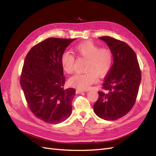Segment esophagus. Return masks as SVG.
I'll use <instances>...</instances> for the list:
<instances>
[{
  "label": "esophagus",
  "instance_id": "esophagus-1",
  "mask_svg": "<svg viewBox=\"0 0 156 156\" xmlns=\"http://www.w3.org/2000/svg\"><path fill=\"white\" fill-rule=\"evenodd\" d=\"M83 92H86V90H80V89H78L76 90V93H77V94H80V93Z\"/></svg>",
  "mask_w": 156,
  "mask_h": 156
}]
</instances>
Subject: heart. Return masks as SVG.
Wrapping results in <instances>:
<instances>
[{"label":"heart","mask_w":156,"mask_h":156,"mask_svg":"<svg viewBox=\"0 0 156 156\" xmlns=\"http://www.w3.org/2000/svg\"><path fill=\"white\" fill-rule=\"evenodd\" d=\"M74 52L79 57L87 59L84 67L87 72L77 73L69 79V84L74 87L88 89L97 81L98 75L105 76L112 67V51L107 48H100L92 41H87L79 44L74 48ZM74 63V55L68 51L64 52L61 57V64L64 72L68 74L73 73Z\"/></svg>","instance_id":"obj_1"}]
</instances>
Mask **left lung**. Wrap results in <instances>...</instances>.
Returning a JSON list of instances; mask_svg holds the SVG:
<instances>
[{
	"mask_svg": "<svg viewBox=\"0 0 156 156\" xmlns=\"http://www.w3.org/2000/svg\"><path fill=\"white\" fill-rule=\"evenodd\" d=\"M112 51L114 64L105 77L102 90L94 104L96 115L106 120H116L127 115L136 102L141 71L134 51L124 41L101 36Z\"/></svg>",
	"mask_w": 156,
	"mask_h": 156,
	"instance_id": "left-lung-1",
	"label": "left lung"
}]
</instances>
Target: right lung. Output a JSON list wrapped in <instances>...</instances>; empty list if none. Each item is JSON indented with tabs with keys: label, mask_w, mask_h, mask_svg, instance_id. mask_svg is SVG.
<instances>
[{
	"label": "right lung",
	"mask_w": 156,
	"mask_h": 156,
	"mask_svg": "<svg viewBox=\"0 0 156 156\" xmlns=\"http://www.w3.org/2000/svg\"><path fill=\"white\" fill-rule=\"evenodd\" d=\"M75 39L49 37L27 53L20 84L27 105L34 115L48 124H58L72 113L75 90L64 88L66 78L61 57Z\"/></svg>",
	"instance_id": "obj_1"
}]
</instances>
